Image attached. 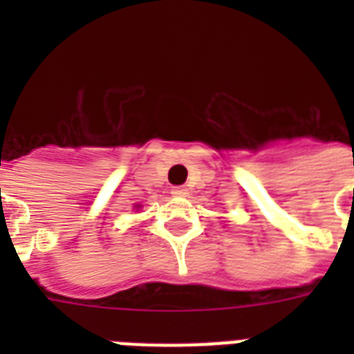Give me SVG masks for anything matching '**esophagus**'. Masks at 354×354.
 I'll list each match as a JSON object with an SVG mask.
<instances>
[{
  "instance_id": "34e87169",
  "label": "esophagus",
  "mask_w": 354,
  "mask_h": 354,
  "mask_svg": "<svg viewBox=\"0 0 354 354\" xmlns=\"http://www.w3.org/2000/svg\"><path fill=\"white\" fill-rule=\"evenodd\" d=\"M171 193L174 194V196H187V189L180 185V187H172Z\"/></svg>"
}]
</instances>
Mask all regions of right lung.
I'll use <instances>...</instances> for the list:
<instances>
[{
  "label": "right lung",
  "mask_w": 354,
  "mask_h": 354,
  "mask_svg": "<svg viewBox=\"0 0 354 354\" xmlns=\"http://www.w3.org/2000/svg\"><path fill=\"white\" fill-rule=\"evenodd\" d=\"M136 207H141V205H139V204H138V205H136Z\"/></svg>",
  "instance_id": "1"
}]
</instances>
